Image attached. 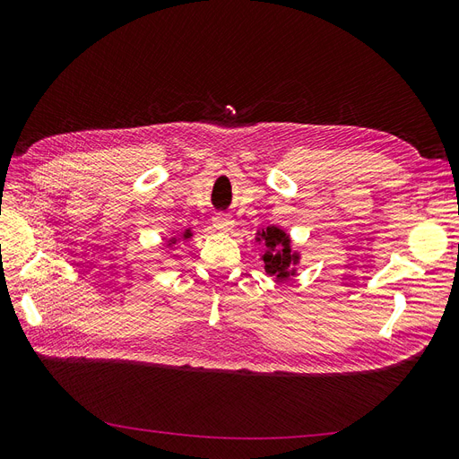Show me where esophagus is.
Returning <instances> with one entry per match:
<instances>
[{"instance_id":"34e87169","label":"esophagus","mask_w":459,"mask_h":459,"mask_svg":"<svg viewBox=\"0 0 459 459\" xmlns=\"http://www.w3.org/2000/svg\"><path fill=\"white\" fill-rule=\"evenodd\" d=\"M212 224H214V228L218 230V231H224V233H228V231H231L233 230V218L230 216V214H226V212H220V214H216L214 218H212Z\"/></svg>"}]
</instances>
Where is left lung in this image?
<instances>
[{"label":"left lung","instance_id":"left-lung-1","mask_svg":"<svg viewBox=\"0 0 459 459\" xmlns=\"http://www.w3.org/2000/svg\"><path fill=\"white\" fill-rule=\"evenodd\" d=\"M256 241L262 243L260 260L264 262V270L273 275L277 281L289 280L297 273V264L300 255L290 248L289 235L277 226H268L256 233Z\"/></svg>","mask_w":459,"mask_h":459}]
</instances>
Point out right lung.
Here are the masks:
<instances>
[{"label":"right lung","instance_id":"right-lung-1","mask_svg":"<svg viewBox=\"0 0 459 459\" xmlns=\"http://www.w3.org/2000/svg\"><path fill=\"white\" fill-rule=\"evenodd\" d=\"M191 230H184V231H179L178 235H174V238H170V241H169V247L170 245H176L178 241H187V239H191Z\"/></svg>","mask_w":459,"mask_h":459}]
</instances>
